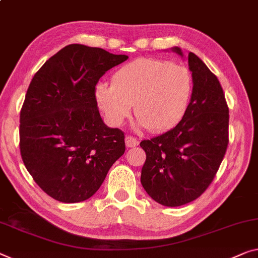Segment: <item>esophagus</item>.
I'll list each match as a JSON object with an SVG mask.
<instances>
[{
	"label": "esophagus",
	"instance_id": "1",
	"mask_svg": "<svg viewBox=\"0 0 258 258\" xmlns=\"http://www.w3.org/2000/svg\"><path fill=\"white\" fill-rule=\"evenodd\" d=\"M137 140L133 136H126L125 137V145L126 148H135L137 145Z\"/></svg>",
	"mask_w": 258,
	"mask_h": 258
}]
</instances>
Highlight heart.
I'll list each match as a JSON object with an SVG mask.
<instances>
[{"instance_id": "1", "label": "heart", "mask_w": 258, "mask_h": 258, "mask_svg": "<svg viewBox=\"0 0 258 258\" xmlns=\"http://www.w3.org/2000/svg\"><path fill=\"white\" fill-rule=\"evenodd\" d=\"M194 86V76L185 66L138 58L115 71L113 84L99 83L96 99L110 124L123 123L135 104L138 125L165 132L187 113Z\"/></svg>"}]
</instances>
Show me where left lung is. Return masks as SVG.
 <instances>
[{
  "instance_id": "left-lung-1",
  "label": "left lung",
  "mask_w": 258,
  "mask_h": 258,
  "mask_svg": "<svg viewBox=\"0 0 258 258\" xmlns=\"http://www.w3.org/2000/svg\"><path fill=\"white\" fill-rule=\"evenodd\" d=\"M183 56L179 47H173ZM194 93L182 120L168 132L141 142L146 153L141 182L165 207L200 197L216 176L228 145V106L215 74L194 53L188 55Z\"/></svg>"
}]
</instances>
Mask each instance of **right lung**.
I'll use <instances>...</instances> for the list:
<instances>
[{
	"label": "right lung",
	"instance_id": "1",
	"mask_svg": "<svg viewBox=\"0 0 258 258\" xmlns=\"http://www.w3.org/2000/svg\"><path fill=\"white\" fill-rule=\"evenodd\" d=\"M126 58L73 43L31 81L21 110L19 148L35 183L54 200L77 203L93 196L124 153V134L107 126L99 113L96 85Z\"/></svg>",
	"mask_w": 258,
	"mask_h": 258
}]
</instances>
